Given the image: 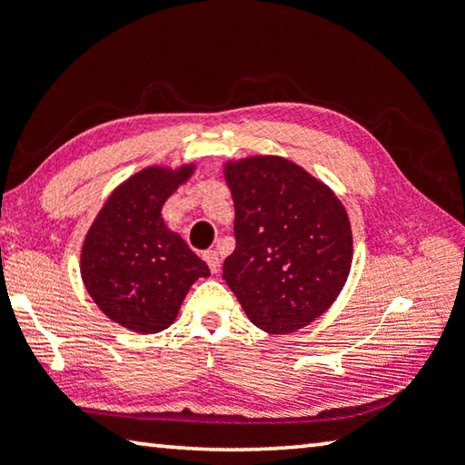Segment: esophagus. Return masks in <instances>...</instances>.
Instances as JSON below:
<instances>
[{
	"label": "esophagus",
	"mask_w": 465,
	"mask_h": 465,
	"mask_svg": "<svg viewBox=\"0 0 465 465\" xmlns=\"http://www.w3.org/2000/svg\"><path fill=\"white\" fill-rule=\"evenodd\" d=\"M204 261L209 264L211 272H217L219 271V254L217 250H209V252H204Z\"/></svg>",
	"instance_id": "obj_1"
}]
</instances>
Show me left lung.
I'll return each mask as SVG.
<instances>
[{
  "label": "left lung",
  "mask_w": 465,
  "mask_h": 465,
  "mask_svg": "<svg viewBox=\"0 0 465 465\" xmlns=\"http://www.w3.org/2000/svg\"><path fill=\"white\" fill-rule=\"evenodd\" d=\"M235 250L223 279L250 322L287 335L325 314L353 261L351 223L325 182L279 154L227 159Z\"/></svg>",
  "instance_id": "obj_1"
}]
</instances>
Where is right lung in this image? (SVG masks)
<instances>
[{"instance_id": "right-lung-1", "label": "right lung", "mask_w": 465, "mask_h": 465, "mask_svg": "<svg viewBox=\"0 0 465 465\" xmlns=\"http://www.w3.org/2000/svg\"><path fill=\"white\" fill-rule=\"evenodd\" d=\"M149 165L124 180L84 235L80 277L109 321L140 335L159 333L178 316L196 279L211 271L165 223L163 204L196 172Z\"/></svg>"}]
</instances>
